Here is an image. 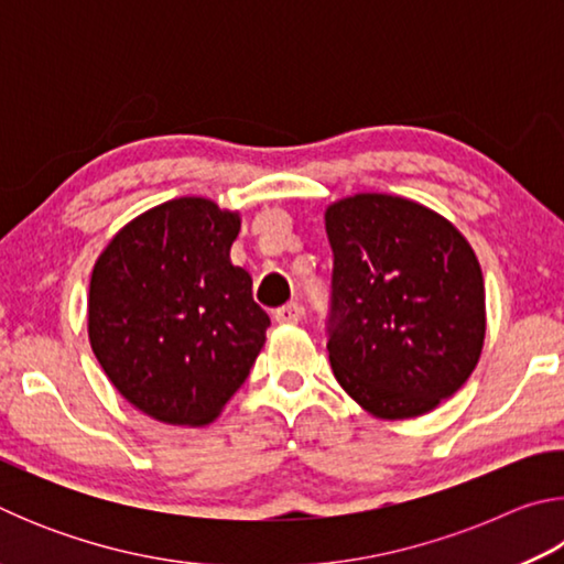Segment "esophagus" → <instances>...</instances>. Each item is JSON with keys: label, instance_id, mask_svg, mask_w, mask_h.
<instances>
[{"label": "esophagus", "instance_id": "34e87169", "mask_svg": "<svg viewBox=\"0 0 564 564\" xmlns=\"http://www.w3.org/2000/svg\"><path fill=\"white\" fill-rule=\"evenodd\" d=\"M273 318L279 323H299L303 318V308L299 303H289L273 313Z\"/></svg>", "mask_w": 564, "mask_h": 564}]
</instances>
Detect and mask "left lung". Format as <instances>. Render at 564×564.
<instances>
[{
    "instance_id": "1",
    "label": "left lung",
    "mask_w": 564,
    "mask_h": 564,
    "mask_svg": "<svg viewBox=\"0 0 564 564\" xmlns=\"http://www.w3.org/2000/svg\"><path fill=\"white\" fill-rule=\"evenodd\" d=\"M333 248L328 358L376 417L431 413L460 390L485 340V283L465 236L403 196L326 208Z\"/></svg>"
}]
</instances>
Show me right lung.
Wrapping results in <instances>:
<instances>
[{"label":"right lung","instance_id":"obj_1","mask_svg":"<svg viewBox=\"0 0 564 564\" xmlns=\"http://www.w3.org/2000/svg\"><path fill=\"white\" fill-rule=\"evenodd\" d=\"M238 231V214L184 196L133 218L94 263V356L161 423H212L263 348L271 318L251 275L231 263Z\"/></svg>","mask_w":564,"mask_h":564}]
</instances>
